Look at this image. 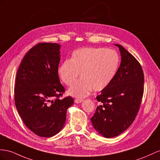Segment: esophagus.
Returning a JSON list of instances; mask_svg holds the SVG:
<instances>
[{
	"label": "esophagus",
	"mask_w": 160,
	"mask_h": 160,
	"mask_svg": "<svg viewBox=\"0 0 160 160\" xmlns=\"http://www.w3.org/2000/svg\"><path fill=\"white\" fill-rule=\"evenodd\" d=\"M84 100L83 99H75L74 100V102L76 103H82V102Z\"/></svg>",
	"instance_id": "esophagus-1"
}]
</instances>
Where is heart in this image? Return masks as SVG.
I'll list each match as a JSON object with an SVG mask.
<instances>
[{"label":"heart","mask_w":160,"mask_h":160,"mask_svg":"<svg viewBox=\"0 0 160 160\" xmlns=\"http://www.w3.org/2000/svg\"><path fill=\"white\" fill-rule=\"evenodd\" d=\"M119 63V55L113 49L84 47L73 51L70 59L61 62L57 73L67 86L74 83L80 73L82 78L69 89L68 93L82 98L92 89L100 91L107 87L115 77Z\"/></svg>","instance_id":"heart-1"}]
</instances>
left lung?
Segmentation results:
<instances>
[{
  "label": "left lung",
  "mask_w": 160,
  "mask_h": 160,
  "mask_svg": "<svg viewBox=\"0 0 160 160\" xmlns=\"http://www.w3.org/2000/svg\"><path fill=\"white\" fill-rule=\"evenodd\" d=\"M121 63L115 77L97 96L100 102L91 118L95 129L105 138L116 137L132 124L140 108L144 74L136 58L120 44Z\"/></svg>",
  "instance_id": "obj_1"
}]
</instances>
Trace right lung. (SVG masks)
<instances>
[{
    "mask_svg": "<svg viewBox=\"0 0 160 160\" xmlns=\"http://www.w3.org/2000/svg\"><path fill=\"white\" fill-rule=\"evenodd\" d=\"M60 47L57 43L35 45L24 56L16 76V108L28 128L42 137H51L63 128L67 109L73 103L71 97L59 99L65 92L57 73Z\"/></svg>",
    "mask_w": 160,
    "mask_h": 160,
    "instance_id": "obj_1",
    "label": "right lung"
}]
</instances>
